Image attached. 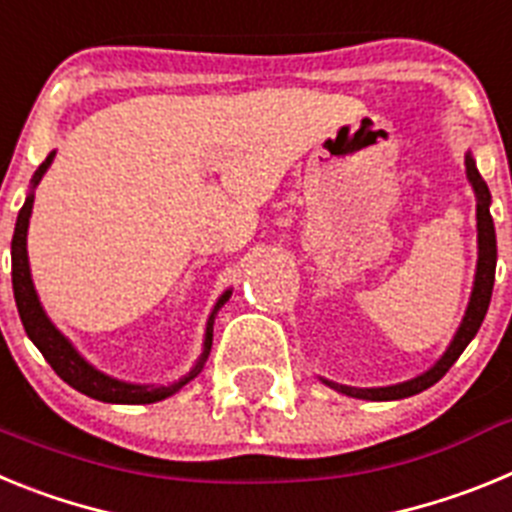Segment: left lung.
<instances>
[{
  "instance_id": "1",
  "label": "left lung",
  "mask_w": 512,
  "mask_h": 512,
  "mask_svg": "<svg viewBox=\"0 0 512 512\" xmlns=\"http://www.w3.org/2000/svg\"><path fill=\"white\" fill-rule=\"evenodd\" d=\"M467 176L472 182L474 192H477V230H479V261H477V279H474V292L469 300L467 315L461 320V328L456 330L454 341H451L449 351L441 356L431 372L420 374V377L410 379V382L395 384V387H379V390H356V387H346V384L325 382L333 390L343 392L348 397H359V400H402V397L418 395V392L428 390L431 384H436L443 374L449 372L454 361L459 359L461 351L469 346L474 336H477L479 325L485 320L487 307H490L492 284H495V264H497V243H495V225H492L490 215V189H487L485 179L479 176L477 166H474L472 156H467Z\"/></svg>"
}]
</instances>
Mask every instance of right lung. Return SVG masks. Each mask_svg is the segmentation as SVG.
<instances>
[{
	"label": "right lung",
	"mask_w": 512,
	"mask_h": 512,
	"mask_svg": "<svg viewBox=\"0 0 512 512\" xmlns=\"http://www.w3.org/2000/svg\"><path fill=\"white\" fill-rule=\"evenodd\" d=\"M53 153L45 158L40 169L35 171L33 184L40 182V176L45 174V169L51 166ZM30 212H33V194L27 197L25 205H22L20 215H17L15 235H12V289H15V302L17 310H20V320L25 325V333L30 336V341L40 348V354L45 356V361L53 366V372L63 379L66 384H71L74 390L84 392L87 397L102 402H120V405H148V402H158L164 397L174 395L176 390H182L184 384L192 382L197 374L202 372L205 366L207 354H210L212 346V320H215V312H212L210 323H207V336H205V354L197 361L192 372L184 374L182 379L171 382L169 387H140V384H125L117 382V379L104 377L99 374L94 366H89L87 361L81 359L74 351L66 338L53 328V323L45 318L43 307H40L38 295H35L33 279H30V266H27V223H30ZM228 292L223 295V300L217 302V307L228 300ZM215 307V310H217Z\"/></svg>",
	"instance_id": "add662e5"
}]
</instances>
